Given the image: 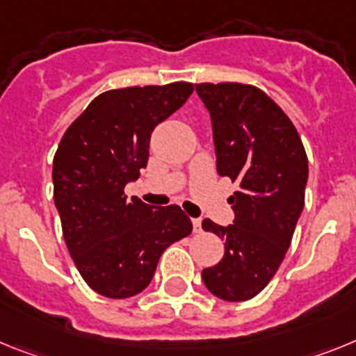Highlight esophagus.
Instances as JSON below:
<instances>
[{
	"instance_id": "obj_1",
	"label": "esophagus",
	"mask_w": 356,
	"mask_h": 356,
	"mask_svg": "<svg viewBox=\"0 0 356 356\" xmlns=\"http://www.w3.org/2000/svg\"><path fill=\"white\" fill-rule=\"evenodd\" d=\"M191 224H193V231H195V233H200V231H202V220H200V218H193Z\"/></svg>"
}]
</instances>
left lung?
Segmentation results:
<instances>
[{
    "label": "left lung",
    "instance_id": "left-lung-1",
    "mask_svg": "<svg viewBox=\"0 0 356 356\" xmlns=\"http://www.w3.org/2000/svg\"><path fill=\"white\" fill-rule=\"evenodd\" d=\"M209 111L216 172L238 182L229 197L234 220L202 229L225 242L224 258L204 268L206 289L224 301L258 296L289 251L302 208L308 159L298 131L280 105L254 86L197 84Z\"/></svg>",
    "mask_w": 356,
    "mask_h": 356
}]
</instances>
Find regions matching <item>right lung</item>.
Returning <instances> with one entry per match:
<instances>
[{
	"mask_svg": "<svg viewBox=\"0 0 356 356\" xmlns=\"http://www.w3.org/2000/svg\"><path fill=\"white\" fill-rule=\"evenodd\" d=\"M193 92L190 82L102 92L71 123L54 157V200L80 276L111 299L143 292L168 245L191 233L179 206L131 200L152 131Z\"/></svg>",
	"mask_w": 356,
	"mask_h": 356,
	"instance_id": "obj_1",
	"label": "right lung"
}]
</instances>
